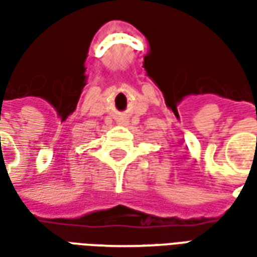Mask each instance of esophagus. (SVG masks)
I'll return each mask as SVG.
<instances>
[{
    "label": "esophagus",
    "instance_id": "obj_1",
    "mask_svg": "<svg viewBox=\"0 0 257 257\" xmlns=\"http://www.w3.org/2000/svg\"><path fill=\"white\" fill-rule=\"evenodd\" d=\"M117 122L119 123V125H126V123H128L129 121H128V119H126V118H125V117H119V118H118Z\"/></svg>",
    "mask_w": 257,
    "mask_h": 257
}]
</instances>
